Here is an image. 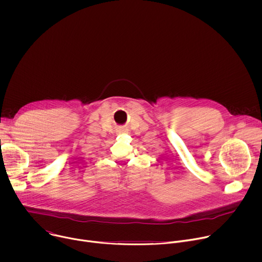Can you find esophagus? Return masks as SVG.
Here are the masks:
<instances>
[{"instance_id": "34e87169", "label": "esophagus", "mask_w": 262, "mask_h": 262, "mask_svg": "<svg viewBox=\"0 0 262 262\" xmlns=\"http://www.w3.org/2000/svg\"><path fill=\"white\" fill-rule=\"evenodd\" d=\"M123 132H125V130H124V129H121V133H123Z\"/></svg>"}]
</instances>
